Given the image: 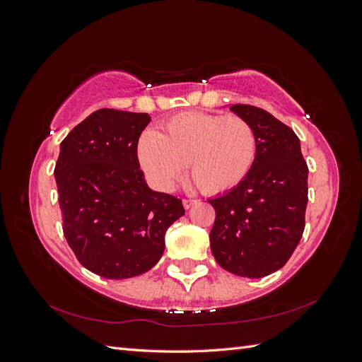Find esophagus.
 I'll return each mask as SVG.
<instances>
[{"label":"esophagus","instance_id":"esophagus-1","mask_svg":"<svg viewBox=\"0 0 362 362\" xmlns=\"http://www.w3.org/2000/svg\"><path fill=\"white\" fill-rule=\"evenodd\" d=\"M199 201L198 199H182V205L185 210H189V208H192L194 204H198Z\"/></svg>","mask_w":362,"mask_h":362}]
</instances>
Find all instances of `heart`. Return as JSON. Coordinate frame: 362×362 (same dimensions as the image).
<instances>
[{"instance_id":"1","label":"heart","mask_w":362,"mask_h":362,"mask_svg":"<svg viewBox=\"0 0 362 362\" xmlns=\"http://www.w3.org/2000/svg\"><path fill=\"white\" fill-rule=\"evenodd\" d=\"M255 157V131L235 115L184 113L164 122L158 133L145 131L137 144L141 169L164 192L185 164L202 192L231 190L246 178Z\"/></svg>"}]
</instances>
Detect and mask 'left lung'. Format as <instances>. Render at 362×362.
Wrapping results in <instances>:
<instances>
[{
  "label": "left lung",
  "instance_id": "1",
  "mask_svg": "<svg viewBox=\"0 0 362 362\" xmlns=\"http://www.w3.org/2000/svg\"><path fill=\"white\" fill-rule=\"evenodd\" d=\"M254 128L257 157L246 178L208 199L216 211L211 252L225 270L262 278L279 270L299 245L308 202V166L294 131L254 105L229 107Z\"/></svg>",
  "mask_w": 362,
  "mask_h": 362
}]
</instances>
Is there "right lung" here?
Here are the masks:
<instances>
[{
    "instance_id": "add662e5",
    "label": "right lung",
    "mask_w": 362,
    "mask_h": 362,
    "mask_svg": "<svg viewBox=\"0 0 362 362\" xmlns=\"http://www.w3.org/2000/svg\"><path fill=\"white\" fill-rule=\"evenodd\" d=\"M148 113L101 108L60 144L54 169L63 234L87 270L107 279L154 267L164 234L184 214L181 199L148 187L137 158Z\"/></svg>"
}]
</instances>
